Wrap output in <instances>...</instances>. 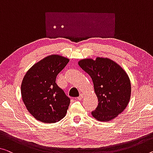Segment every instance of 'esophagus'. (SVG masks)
<instances>
[{"label": "esophagus", "mask_w": 153, "mask_h": 153, "mask_svg": "<svg viewBox=\"0 0 153 153\" xmlns=\"http://www.w3.org/2000/svg\"><path fill=\"white\" fill-rule=\"evenodd\" d=\"M83 94H80L79 95V97L78 98H77V99H78V100H82V99H83Z\"/></svg>", "instance_id": "34e87169"}]
</instances>
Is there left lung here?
Here are the masks:
<instances>
[{
    "label": "left lung",
    "mask_w": 153,
    "mask_h": 153,
    "mask_svg": "<svg viewBox=\"0 0 153 153\" xmlns=\"http://www.w3.org/2000/svg\"><path fill=\"white\" fill-rule=\"evenodd\" d=\"M79 65L92 79L98 105L91 115L100 122L116 117L127 106L131 98V81L120 65L108 58L85 59Z\"/></svg>",
    "instance_id": "obj_1"
}]
</instances>
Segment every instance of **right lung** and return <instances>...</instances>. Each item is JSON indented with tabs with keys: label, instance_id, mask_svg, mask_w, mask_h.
I'll list each match as a JSON object with an SVG mask.
<instances>
[{
	"label": "right lung",
	"instance_id": "add662e5",
	"mask_svg": "<svg viewBox=\"0 0 153 153\" xmlns=\"http://www.w3.org/2000/svg\"><path fill=\"white\" fill-rule=\"evenodd\" d=\"M68 62L63 56L51 55L25 74L21 84L22 98L28 111L38 121L55 123L66 114L70 100L55 81Z\"/></svg>",
	"mask_w": 153,
	"mask_h": 153
}]
</instances>
